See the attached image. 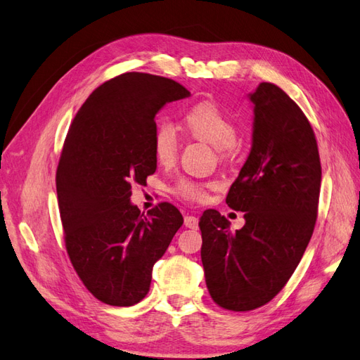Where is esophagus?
<instances>
[{"label":"esophagus","instance_id":"obj_1","mask_svg":"<svg viewBox=\"0 0 360 360\" xmlns=\"http://www.w3.org/2000/svg\"><path fill=\"white\" fill-rule=\"evenodd\" d=\"M185 226L189 227V229H197L198 218L195 215H185Z\"/></svg>","mask_w":360,"mask_h":360}]
</instances>
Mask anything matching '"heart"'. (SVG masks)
I'll use <instances>...</instances> for the list:
<instances>
[{
    "mask_svg": "<svg viewBox=\"0 0 360 360\" xmlns=\"http://www.w3.org/2000/svg\"><path fill=\"white\" fill-rule=\"evenodd\" d=\"M181 127L192 137L212 145L215 150H229L236 142L238 131L227 114L212 102H200L185 111L181 117ZM179 139L168 125H160L153 136V154L160 165H172L177 159ZM174 192L183 198L201 200L205 197V188L200 183L180 180Z\"/></svg>",
    "mask_w": 360,
    "mask_h": 360,
    "instance_id": "1",
    "label": "heart"
}]
</instances>
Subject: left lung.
<instances>
[{
    "label": "left lung",
    "mask_w": 360,
    "mask_h": 360,
    "mask_svg": "<svg viewBox=\"0 0 360 360\" xmlns=\"http://www.w3.org/2000/svg\"><path fill=\"white\" fill-rule=\"evenodd\" d=\"M253 107L252 146L226 203L244 214L231 232L214 209L201 215V262L212 300L227 310L267 304L290 279L316 223L321 160L301 108L262 82L248 94Z\"/></svg>",
    "instance_id": "8db88e82"
}]
</instances>
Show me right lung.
Wrapping results in <instances>:
<instances>
[{
    "label": "right lung",
    "mask_w": 360,
    "mask_h": 360,
    "mask_svg": "<svg viewBox=\"0 0 360 360\" xmlns=\"http://www.w3.org/2000/svg\"><path fill=\"white\" fill-rule=\"evenodd\" d=\"M189 96L172 79L125 73L98 86L68 129L56 172L65 246L79 278L105 304L143 300L154 264L183 224L169 203L140 214L131 185L155 172V114Z\"/></svg>",
    "instance_id": "add662e5"
}]
</instances>
